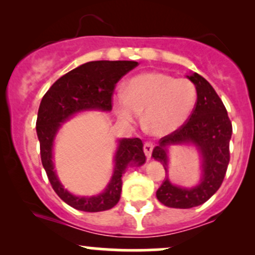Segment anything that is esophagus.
Instances as JSON below:
<instances>
[{
  "mask_svg": "<svg viewBox=\"0 0 255 255\" xmlns=\"http://www.w3.org/2000/svg\"><path fill=\"white\" fill-rule=\"evenodd\" d=\"M153 147H154V145L152 144V142H150V141L145 142V144H144V152H145L146 157H147V158L151 157L152 151H153Z\"/></svg>",
  "mask_w": 255,
  "mask_h": 255,
  "instance_id": "esophagus-1",
  "label": "esophagus"
}]
</instances>
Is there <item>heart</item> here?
Masks as SVG:
<instances>
[{
    "label": "heart",
    "instance_id": "heart-1",
    "mask_svg": "<svg viewBox=\"0 0 255 255\" xmlns=\"http://www.w3.org/2000/svg\"><path fill=\"white\" fill-rule=\"evenodd\" d=\"M195 102L197 90L191 80L148 72L127 81L125 92L114 97V108L126 124L135 121L144 111L146 129L153 135H168L186 124Z\"/></svg>",
    "mask_w": 255,
    "mask_h": 255
}]
</instances>
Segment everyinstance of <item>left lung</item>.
I'll return each mask as SVG.
<instances>
[{
	"label": "left lung",
	"mask_w": 255,
	"mask_h": 255,
	"mask_svg": "<svg viewBox=\"0 0 255 255\" xmlns=\"http://www.w3.org/2000/svg\"><path fill=\"white\" fill-rule=\"evenodd\" d=\"M197 89V103L182 127L159 140L152 157L168 172V146L194 144L203 157L200 183L193 188L172 184L166 176L158 188L157 199L174 209H191L206 203L223 182L230 160L229 142L233 126L223 102L206 79L198 73L187 75Z\"/></svg>",
	"instance_id": "8db88e82"
}]
</instances>
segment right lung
Wrapping results in <instances>:
<instances>
[{
    "label": "right lung",
    "mask_w": 255,
    "mask_h": 255,
    "mask_svg": "<svg viewBox=\"0 0 255 255\" xmlns=\"http://www.w3.org/2000/svg\"><path fill=\"white\" fill-rule=\"evenodd\" d=\"M136 66L135 61H92L84 63L55 81L40 102L36 128L42 164L56 194L79 211H105L119 203L122 191V174L128 165L144 164V145L139 137L119 140L114 159V174L104 192L95 197H75L63 188L54 170V139L61 125L74 114L85 110L113 109L116 84Z\"/></svg>",
    "instance_id": "right-lung-1"
}]
</instances>
